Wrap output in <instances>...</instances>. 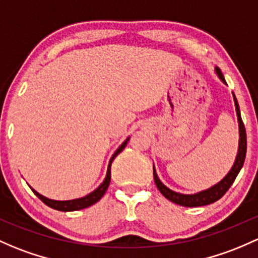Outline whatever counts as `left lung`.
Returning <instances> with one entry per match:
<instances>
[{"label":"left lung","mask_w":258,"mask_h":258,"mask_svg":"<svg viewBox=\"0 0 258 258\" xmlns=\"http://www.w3.org/2000/svg\"><path fill=\"white\" fill-rule=\"evenodd\" d=\"M215 73L216 75H218L219 79H220L225 85H227L221 70L219 69L218 67L215 68ZM232 97H234L235 110H236L237 123H238V148H237L236 158H235V162L234 164H232L231 169L229 170V173H227V174L225 175L220 181H218V183L214 184V185L210 186V188L205 189V190L198 191V193H194V194L178 193V191L172 190V189H169L167 185H164V184L162 183L161 179L158 178V174H157V170L153 164V178H154V181H156L157 188H158V190L163 194V197L167 198V199L170 200L172 203H174V204L181 205V207L194 208V207H203V205H208V204H211V203H215L216 200L220 199L222 195L229 190V188L232 185L235 179H236L238 172H240L241 168H242L243 162H245V157H246L247 141H246L245 126H243L242 118H241L240 106H238V102L234 93H232Z\"/></svg>","instance_id":"left-lung-1"}]
</instances>
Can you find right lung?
<instances>
[{
	"instance_id": "right-lung-1",
	"label": "right lung",
	"mask_w": 258,
	"mask_h": 258,
	"mask_svg": "<svg viewBox=\"0 0 258 258\" xmlns=\"http://www.w3.org/2000/svg\"><path fill=\"white\" fill-rule=\"evenodd\" d=\"M128 141H130V137H127L126 140L122 142V145L120 146V147H118L117 150L115 151V153L112 154L110 162H108L106 177H105L104 181H102V183L100 184V185L97 186V188L95 189L94 191H91V193L85 195V197L78 198V199H72V200H54V199H49V198L44 197V195L39 194L37 190H34L32 186H29V188L32 189V191H33V193L36 194L37 197L39 198V199L42 200V202L44 203L45 205H48V207H50L51 209H55V210H59V211H75V210H81V209L91 207V205H94L95 203L99 202V200L101 199L102 197H104V194L106 193L108 185H110V180H111V163H112L113 159L116 158V156H117L118 153H121V152L123 151V148L126 147V145H127V142H128Z\"/></svg>"
}]
</instances>
